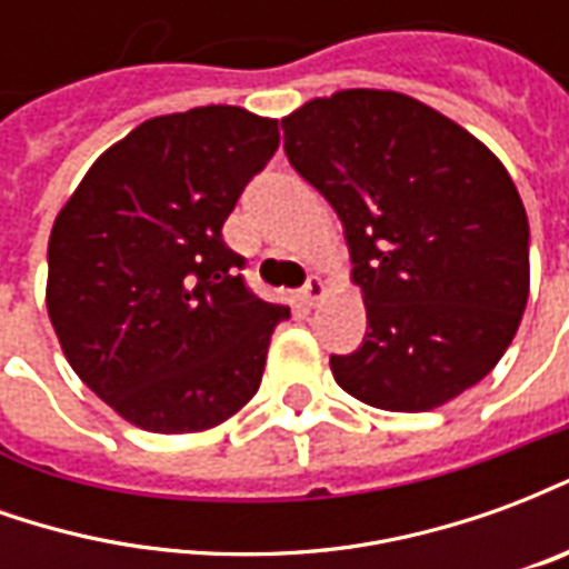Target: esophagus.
Returning a JSON list of instances; mask_svg holds the SVG:
<instances>
[{
  "label": "esophagus",
  "instance_id": "1",
  "mask_svg": "<svg viewBox=\"0 0 569 569\" xmlns=\"http://www.w3.org/2000/svg\"><path fill=\"white\" fill-rule=\"evenodd\" d=\"M326 296V283H322V277H317V273H310L308 283H305V289H301V298L308 301V305H317L320 298Z\"/></svg>",
  "mask_w": 569,
  "mask_h": 569
}]
</instances>
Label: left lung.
Listing matches in <instances>:
<instances>
[{
	"label": "left lung",
	"instance_id": "1",
	"mask_svg": "<svg viewBox=\"0 0 569 569\" xmlns=\"http://www.w3.org/2000/svg\"><path fill=\"white\" fill-rule=\"evenodd\" d=\"M283 149L345 224L369 332L332 357L341 390L429 411L512 345L530 292V228L500 158L399 91L350 88L283 121Z\"/></svg>",
	"mask_w": 569,
	"mask_h": 569
}]
</instances>
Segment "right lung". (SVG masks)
<instances>
[{"mask_svg":"<svg viewBox=\"0 0 569 569\" xmlns=\"http://www.w3.org/2000/svg\"><path fill=\"white\" fill-rule=\"evenodd\" d=\"M280 146L273 118L198 106L91 163L48 240V317L72 371L149 432H203L256 396L289 308L252 296L222 224Z\"/></svg>","mask_w":569,"mask_h":569,"instance_id":"right-lung-1","label":"right lung"}]
</instances>
